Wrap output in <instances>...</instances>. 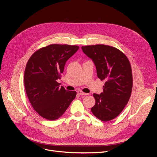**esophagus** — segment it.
I'll return each mask as SVG.
<instances>
[{
  "instance_id": "34e87169",
  "label": "esophagus",
  "mask_w": 157,
  "mask_h": 157,
  "mask_svg": "<svg viewBox=\"0 0 157 157\" xmlns=\"http://www.w3.org/2000/svg\"><path fill=\"white\" fill-rule=\"evenodd\" d=\"M77 92H78V94L79 95H88V94L84 93V92H83L82 91H81V90H78V91Z\"/></svg>"
}]
</instances>
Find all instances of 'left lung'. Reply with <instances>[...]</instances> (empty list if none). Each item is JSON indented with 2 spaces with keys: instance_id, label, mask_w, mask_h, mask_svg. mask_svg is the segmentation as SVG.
<instances>
[{
  "instance_id": "obj_1",
  "label": "left lung",
  "mask_w": 157,
  "mask_h": 157,
  "mask_svg": "<svg viewBox=\"0 0 157 157\" xmlns=\"http://www.w3.org/2000/svg\"><path fill=\"white\" fill-rule=\"evenodd\" d=\"M92 59L101 80H105L103 92L94 94L95 105L91 111L103 121L118 117L128 103L132 88V74L127 57L112 46L97 44L81 47Z\"/></svg>"
}]
</instances>
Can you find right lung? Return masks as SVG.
<instances>
[{"instance_id":"1","label":"right lung","mask_w":157,"mask_h":157,"mask_svg":"<svg viewBox=\"0 0 157 157\" xmlns=\"http://www.w3.org/2000/svg\"><path fill=\"white\" fill-rule=\"evenodd\" d=\"M79 49L78 46L51 44L40 48L29 60L24 83L29 101L34 110L46 120L60 118L75 98L76 92L60 87L65 63Z\"/></svg>"}]
</instances>
